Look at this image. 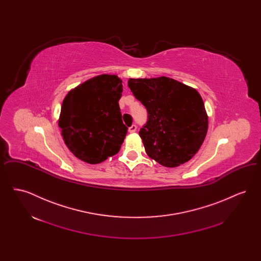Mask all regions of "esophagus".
Listing matches in <instances>:
<instances>
[{
  "label": "esophagus",
  "mask_w": 261,
  "mask_h": 261,
  "mask_svg": "<svg viewBox=\"0 0 261 261\" xmlns=\"http://www.w3.org/2000/svg\"><path fill=\"white\" fill-rule=\"evenodd\" d=\"M128 131H129L130 133H134V132H136L137 125L133 124L132 126H130V127H129V129H128Z\"/></svg>",
  "instance_id": "1"
}]
</instances>
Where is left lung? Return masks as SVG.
<instances>
[{"mask_svg": "<svg viewBox=\"0 0 261 261\" xmlns=\"http://www.w3.org/2000/svg\"><path fill=\"white\" fill-rule=\"evenodd\" d=\"M128 86L148 112L139 135L149 158L166 167L190 161L202 145L208 126L198 91L164 76L131 78Z\"/></svg>", "mask_w": 261, "mask_h": 261, "instance_id": "8db88e82", "label": "left lung"}]
</instances>
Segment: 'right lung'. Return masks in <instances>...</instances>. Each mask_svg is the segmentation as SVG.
<instances>
[{
  "label": "right lung",
  "mask_w": 261,
  "mask_h": 261,
  "mask_svg": "<svg viewBox=\"0 0 261 261\" xmlns=\"http://www.w3.org/2000/svg\"><path fill=\"white\" fill-rule=\"evenodd\" d=\"M122 91L116 75L102 74L63 99L59 125L65 145L79 160L97 164L119 151L128 130L118 103Z\"/></svg>",
  "instance_id": "add662e5"
}]
</instances>
